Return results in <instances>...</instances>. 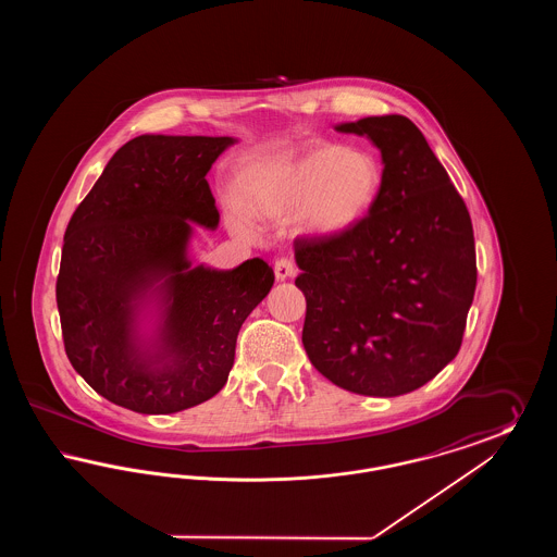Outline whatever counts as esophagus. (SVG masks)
<instances>
[{
  "mask_svg": "<svg viewBox=\"0 0 557 557\" xmlns=\"http://www.w3.org/2000/svg\"><path fill=\"white\" fill-rule=\"evenodd\" d=\"M273 271H275V277H277V280H288V277H292V275L296 273V267H294L290 259L282 257V259H277V261H275Z\"/></svg>",
  "mask_w": 557,
  "mask_h": 557,
  "instance_id": "1",
  "label": "esophagus"
}]
</instances>
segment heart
<instances>
[{
  "instance_id": "1",
  "label": "heart",
  "mask_w": 557,
  "mask_h": 557,
  "mask_svg": "<svg viewBox=\"0 0 557 557\" xmlns=\"http://www.w3.org/2000/svg\"><path fill=\"white\" fill-rule=\"evenodd\" d=\"M382 184L384 173L373 154L323 144L257 169L244 184L242 207L269 223L294 219L307 238H338L368 216ZM230 223L239 236L252 234L239 212H232Z\"/></svg>"
}]
</instances>
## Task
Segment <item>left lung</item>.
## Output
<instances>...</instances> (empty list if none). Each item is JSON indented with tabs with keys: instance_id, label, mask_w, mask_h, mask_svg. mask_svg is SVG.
Masks as SVG:
<instances>
[{
	"instance_id": "1",
	"label": "left lung",
	"mask_w": 557,
	"mask_h": 557,
	"mask_svg": "<svg viewBox=\"0 0 557 557\" xmlns=\"http://www.w3.org/2000/svg\"><path fill=\"white\" fill-rule=\"evenodd\" d=\"M336 132L370 139L384 184L345 236L294 242V284L307 298L302 345L336 386L398 397L459 352L476 290L472 219L407 116H368Z\"/></svg>"
}]
</instances>
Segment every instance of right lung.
Masks as SVG:
<instances>
[{
    "mask_svg": "<svg viewBox=\"0 0 557 557\" xmlns=\"http://www.w3.org/2000/svg\"><path fill=\"white\" fill-rule=\"evenodd\" d=\"M238 139L139 135L69 221L55 302L81 377L135 413H177L214 397L234 368L239 327L273 269L194 265V225L216 230L207 173Z\"/></svg>",
    "mask_w": 557,
    "mask_h": 557,
    "instance_id": "obj_1",
    "label": "right lung"
}]
</instances>
